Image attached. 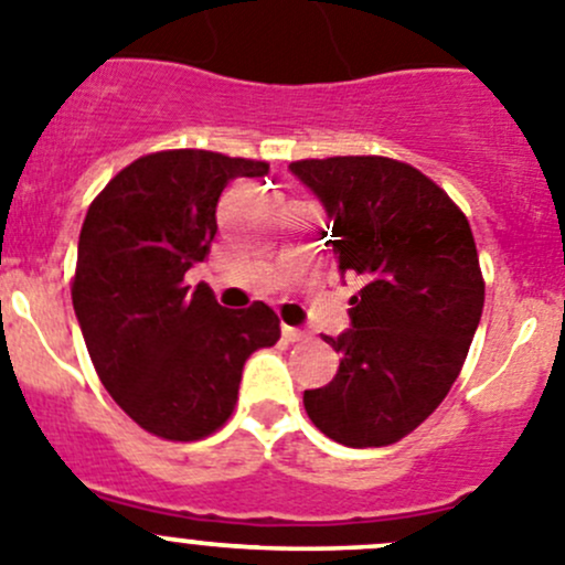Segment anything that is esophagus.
<instances>
[{
	"mask_svg": "<svg viewBox=\"0 0 565 565\" xmlns=\"http://www.w3.org/2000/svg\"><path fill=\"white\" fill-rule=\"evenodd\" d=\"M281 333H284V342H303V339H309V333L300 331V328L284 326Z\"/></svg>",
	"mask_w": 565,
	"mask_h": 565,
	"instance_id": "34e87169",
	"label": "esophagus"
}]
</instances>
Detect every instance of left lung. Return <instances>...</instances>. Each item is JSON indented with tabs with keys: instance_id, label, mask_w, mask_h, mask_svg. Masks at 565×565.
Instances as JSON below:
<instances>
[{
	"instance_id": "1",
	"label": "left lung",
	"mask_w": 565,
	"mask_h": 565,
	"mask_svg": "<svg viewBox=\"0 0 565 565\" xmlns=\"http://www.w3.org/2000/svg\"><path fill=\"white\" fill-rule=\"evenodd\" d=\"M289 171L326 206L339 273L361 278L350 328L326 337L342 355L337 375L306 388V414L344 447L394 445L439 408L478 331L486 284L472 228L439 184L388 157Z\"/></svg>"
}]
</instances>
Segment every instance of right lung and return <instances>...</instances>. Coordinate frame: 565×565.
Here are the masks:
<instances>
[{
  "instance_id": "obj_1",
  "label": "right lung",
  "mask_w": 565,
  "mask_h": 565,
  "mask_svg": "<svg viewBox=\"0 0 565 565\" xmlns=\"http://www.w3.org/2000/svg\"><path fill=\"white\" fill-rule=\"evenodd\" d=\"M270 166L199 149L146 154L87 210L71 284L87 353L115 403L149 434L195 441L237 405L248 355L281 337L276 311L223 309L184 273L217 234V199Z\"/></svg>"
}]
</instances>
